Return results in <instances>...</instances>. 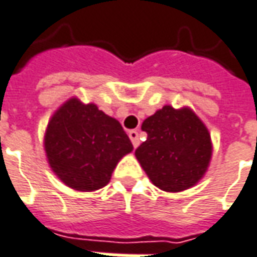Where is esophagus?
<instances>
[{
	"instance_id": "esophagus-1",
	"label": "esophagus",
	"mask_w": 257,
	"mask_h": 257,
	"mask_svg": "<svg viewBox=\"0 0 257 257\" xmlns=\"http://www.w3.org/2000/svg\"><path fill=\"white\" fill-rule=\"evenodd\" d=\"M128 137H130V140H132L133 147H134V148H137L138 145H140V138H138L137 130H132V132H128Z\"/></svg>"
}]
</instances>
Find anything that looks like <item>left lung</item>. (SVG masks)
Listing matches in <instances>:
<instances>
[{"instance_id": "obj_1", "label": "left lung", "mask_w": 257, "mask_h": 257, "mask_svg": "<svg viewBox=\"0 0 257 257\" xmlns=\"http://www.w3.org/2000/svg\"><path fill=\"white\" fill-rule=\"evenodd\" d=\"M148 137L136 156L151 181L161 190L178 192L195 185L212 156L209 132L191 109L163 106L144 120Z\"/></svg>"}]
</instances>
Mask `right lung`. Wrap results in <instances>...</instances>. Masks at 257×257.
I'll return each mask as SVG.
<instances>
[{
	"label": "right lung",
	"instance_id": "obj_1",
	"mask_svg": "<svg viewBox=\"0 0 257 257\" xmlns=\"http://www.w3.org/2000/svg\"><path fill=\"white\" fill-rule=\"evenodd\" d=\"M132 151V141L117 120L76 98L56 110L45 133L50 166L77 191L105 187L117 162Z\"/></svg>",
	"mask_w": 257,
	"mask_h": 257
}]
</instances>
